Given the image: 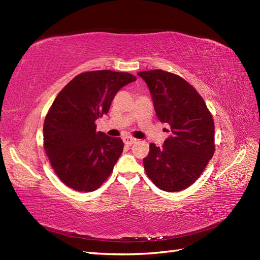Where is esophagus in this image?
Listing matches in <instances>:
<instances>
[{
    "mask_svg": "<svg viewBox=\"0 0 260 260\" xmlns=\"http://www.w3.org/2000/svg\"><path fill=\"white\" fill-rule=\"evenodd\" d=\"M123 142H124V144H126V145L131 146V145L134 144V143H137V139L131 138V137H124Z\"/></svg>",
    "mask_w": 260,
    "mask_h": 260,
    "instance_id": "obj_1",
    "label": "esophagus"
}]
</instances>
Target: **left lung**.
Returning a JSON list of instances; mask_svg holds the SVG:
<instances>
[{
    "label": "left lung",
    "mask_w": 260,
    "mask_h": 260,
    "mask_svg": "<svg viewBox=\"0 0 260 260\" xmlns=\"http://www.w3.org/2000/svg\"><path fill=\"white\" fill-rule=\"evenodd\" d=\"M148 86L156 115L170 126L164 145H149L143 159L147 176L159 189L175 192L192 185L212 159L213 117L198 91L184 78L162 70L139 72Z\"/></svg>",
    "instance_id": "obj_1"
}]
</instances>
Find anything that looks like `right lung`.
<instances>
[{
  "mask_svg": "<svg viewBox=\"0 0 260 260\" xmlns=\"http://www.w3.org/2000/svg\"><path fill=\"white\" fill-rule=\"evenodd\" d=\"M137 80L126 72L91 71L75 76L56 96L44 121V148L68 187L98 189L120 157V138L96 132L95 120L107 114L120 88Z\"/></svg>",
  "mask_w": 260,
  "mask_h": 260,
  "instance_id": "add662e5",
  "label": "right lung"
}]
</instances>
